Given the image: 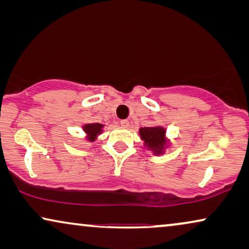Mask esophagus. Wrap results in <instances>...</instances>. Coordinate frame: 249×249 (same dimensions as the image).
I'll return each mask as SVG.
<instances>
[{"label":"esophagus","instance_id":"1","mask_svg":"<svg viewBox=\"0 0 249 249\" xmlns=\"http://www.w3.org/2000/svg\"><path fill=\"white\" fill-rule=\"evenodd\" d=\"M120 124L122 125V127H128L129 121L127 120V119H124V120H121V121H120Z\"/></svg>","mask_w":249,"mask_h":249}]
</instances>
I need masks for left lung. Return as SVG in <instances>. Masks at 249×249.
<instances>
[{"label":"left lung","mask_w":249,"mask_h":249,"mask_svg":"<svg viewBox=\"0 0 249 249\" xmlns=\"http://www.w3.org/2000/svg\"><path fill=\"white\" fill-rule=\"evenodd\" d=\"M165 132V128L161 127V125L139 129V136H141L142 141H144V146L155 155L164 154L165 148L169 146Z\"/></svg>","instance_id":"obj_1"}]
</instances>
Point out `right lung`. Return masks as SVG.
Returning <instances> with one entry per match:
<instances>
[{
	"instance_id": "obj_1",
	"label": "right lung",
	"mask_w": 249,
	"mask_h": 249,
	"mask_svg": "<svg viewBox=\"0 0 249 249\" xmlns=\"http://www.w3.org/2000/svg\"><path fill=\"white\" fill-rule=\"evenodd\" d=\"M103 124H87L83 125V130L86 134V139L88 142H94L98 137V135L103 131Z\"/></svg>"
}]
</instances>
